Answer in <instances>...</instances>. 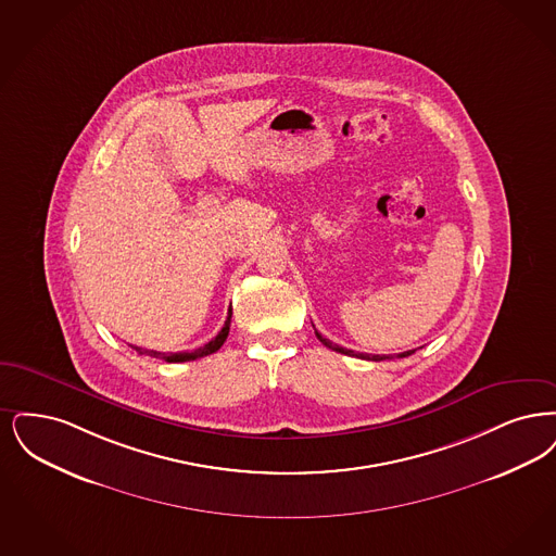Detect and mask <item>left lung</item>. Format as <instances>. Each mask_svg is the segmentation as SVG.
<instances>
[{
	"label": "left lung",
	"instance_id": "8db88e82",
	"mask_svg": "<svg viewBox=\"0 0 556 556\" xmlns=\"http://www.w3.org/2000/svg\"><path fill=\"white\" fill-rule=\"evenodd\" d=\"M315 337L317 340L321 342V344H326L328 349H332V351H337V353H342V355H349V357H362V359H369V362H384V359H390L387 355H367V353H355V351H351V349H344V346H340V344H334L332 340L324 339L317 330H315ZM413 351H405V353H401L399 357H409Z\"/></svg>",
	"mask_w": 556,
	"mask_h": 556
}]
</instances>
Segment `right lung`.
Masks as SVG:
<instances>
[{"label": "right lung", "instance_id": "add662e5", "mask_svg": "<svg viewBox=\"0 0 556 556\" xmlns=\"http://www.w3.org/2000/svg\"><path fill=\"white\" fill-rule=\"evenodd\" d=\"M230 317H232V309L228 312V317H226V321H224V328L217 332L216 339L210 340L207 344L194 349L191 353H169V355H166V353H157V351H146V349H141V346H132V349H135L139 355H149V357L164 359V362L168 363L194 362V359H199V357H205V355L216 353L217 349L224 344V340H226L228 332H230Z\"/></svg>", "mask_w": 556, "mask_h": 556}]
</instances>
